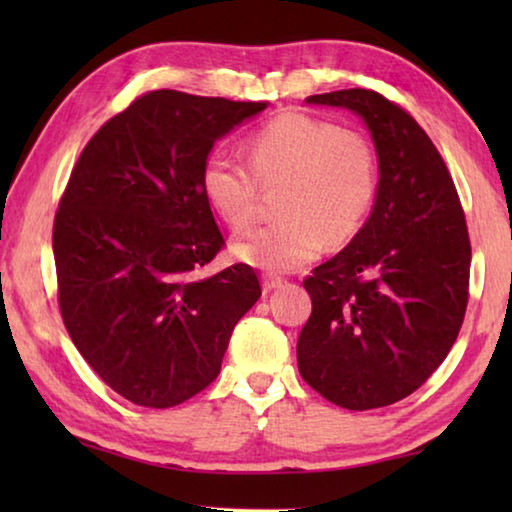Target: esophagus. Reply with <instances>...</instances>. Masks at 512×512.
I'll use <instances>...</instances> for the list:
<instances>
[{"instance_id":"esophagus-1","label":"esophagus","mask_w":512,"mask_h":512,"mask_svg":"<svg viewBox=\"0 0 512 512\" xmlns=\"http://www.w3.org/2000/svg\"><path fill=\"white\" fill-rule=\"evenodd\" d=\"M282 284V277L280 275H271V273H266L264 277H262V289H264V293H271L273 289H277Z\"/></svg>"}]
</instances>
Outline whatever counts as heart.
<instances>
[{
  "label": "heart",
  "instance_id": "1",
  "mask_svg": "<svg viewBox=\"0 0 512 512\" xmlns=\"http://www.w3.org/2000/svg\"><path fill=\"white\" fill-rule=\"evenodd\" d=\"M248 162L216 149L203 164L201 189L232 230L255 221L262 189L275 194L280 219L239 239L241 262L293 271L329 244L352 239L379 189L377 149L368 135L302 112H284L246 144Z\"/></svg>",
  "mask_w": 512,
  "mask_h": 512
}]
</instances>
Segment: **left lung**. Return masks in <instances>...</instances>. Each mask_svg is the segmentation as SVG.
Listing matches in <instances>:
<instances>
[{
	"label": "left lung",
	"mask_w": 512,
	"mask_h": 512,
	"mask_svg": "<svg viewBox=\"0 0 512 512\" xmlns=\"http://www.w3.org/2000/svg\"><path fill=\"white\" fill-rule=\"evenodd\" d=\"M366 121L379 160L368 221L305 280L311 316L298 339L302 379L336 406L404 400L461 332L472 248L445 160L418 121L379 92L307 97Z\"/></svg>",
	"instance_id": "obj_1"
}]
</instances>
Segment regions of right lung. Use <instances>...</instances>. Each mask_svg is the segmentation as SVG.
I'll return each instance as SVG.
<instances>
[{
    "label": "right lung",
    "mask_w": 512,
    "mask_h": 512,
    "mask_svg": "<svg viewBox=\"0 0 512 512\" xmlns=\"http://www.w3.org/2000/svg\"><path fill=\"white\" fill-rule=\"evenodd\" d=\"M266 101L142 94L85 144L54 219L58 305L76 350L128 402L169 409L216 379L262 296L246 264L205 277L225 244L201 189L216 140Z\"/></svg>",
    "instance_id": "right-lung-1"
}]
</instances>
